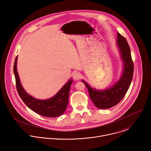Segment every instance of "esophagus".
<instances>
[{
	"label": "esophagus",
	"instance_id": "1",
	"mask_svg": "<svg viewBox=\"0 0 151 151\" xmlns=\"http://www.w3.org/2000/svg\"><path fill=\"white\" fill-rule=\"evenodd\" d=\"M73 78L76 80H78L81 78V75L79 73H75L73 75Z\"/></svg>",
	"mask_w": 151,
	"mask_h": 151
}]
</instances>
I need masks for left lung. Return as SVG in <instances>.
<instances>
[{
  "mask_svg": "<svg viewBox=\"0 0 151 151\" xmlns=\"http://www.w3.org/2000/svg\"><path fill=\"white\" fill-rule=\"evenodd\" d=\"M117 37L116 45L123 63L122 73L119 80L112 86L102 90L92 88L82 80L88 88L91 99L101 109L111 108L119 103L127 93L133 77L134 65L129 45L126 38L119 32Z\"/></svg>",
  "mask_w": 151,
  "mask_h": 151,
  "instance_id": "obj_1",
  "label": "left lung"
}]
</instances>
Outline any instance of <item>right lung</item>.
Returning <instances> with one entry per match:
<instances>
[{"label":"right lung","instance_id":"right-lung-1","mask_svg":"<svg viewBox=\"0 0 151 151\" xmlns=\"http://www.w3.org/2000/svg\"><path fill=\"white\" fill-rule=\"evenodd\" d=\"M17 58L18 56L15 59L13 70L17 90L24 103L34 112L45 117H56L63 114L67 106L73 78H70L53 97L47 99H36L29 95L22 86L17 68Z\"/></svg>","mask_w":151,"mask_h":151}]
</instances>
